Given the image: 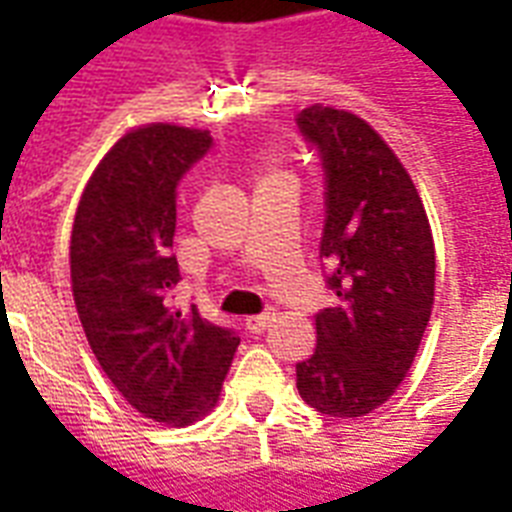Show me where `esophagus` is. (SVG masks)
I'll use <instances>...</instances> for the list:
<instances>
[{
    "instance_id": "34e87169",
    "label": "esophagus",
    "mask_w": 512,
    "mask_h": 512,
    "mask_svg": "<svg viewBox=\"0 0 512 512\" xmlns=\"http://www.w3.org/2000/svg\"><path fill=\"white\" fill-rule=\"evenodd\" d=\"M273 321H276L273 313H263V316H249V319L244 321V327H247L252 335H260V332H265V329L271 327Z\"/></svg>"
}]
</instances>
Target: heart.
I'll return each instance as SVG.
<instances>
[{
  "instance_id": "heart-1",
  "label": "heart",
  "mask_w": 512,
  "mask_h": 512,
  "mask_svg": "<svg viewBox=\"0 0 512 512\" xmlns=\"http://www.w3.org/2000/svg\"><path fill=\"white\" fill-rule=\"evenodd\" d=\"M271 177H279V175H268V180H271Z\"/></svg>"
}]
</instances>
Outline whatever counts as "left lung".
Returning <instances> with one entry per match:
<instances>
[{
    "label": "left lung",
    "instance_id": "8db88e82",
    "mask_svg": "<svg viewBox=\"0 0 512 512\" xmlns=\"http://www.w3.org/2000/svg\"><path fill=\"white\" fill-rule=\"evenodd\" d=\"M324 172L319 257L335 305L316 313V350L297 390L329 417L385 404L409 372L433 308L436 249L420 193L385 140L358 116L297 114Z\"/></svg>",
    "mask_w": 512,
    "mask_h": 512
}]
</instances>
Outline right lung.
Listing matches in <instances>:
<instances>
[{
  "mask_svg": "<svg viewBox=\"0 0 512 512\" xmlns=\"http://www.w3.org/2000/svg\"><path fill=\"white\" fill-rule=\"evenodd\" d=\"M212 148L209 132L148 124L92 172L71 231V287L84 335L140 414L191 425L217 404L239 335L180 311L172 236L177 185Z\"/></svg>",
  "mask_w": 512,
  "mask_h": 512,
  "instance_id": "right-lung-1",
  "label": "right lung"
}]
</instances>
